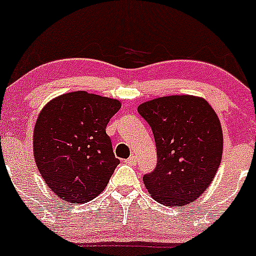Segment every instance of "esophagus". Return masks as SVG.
I'll return each instance as SVG.
<instances>
[{"label": "esophagus", "instance_id": "1", "mask_svg": "<svg viewBox=\"0 0 256 256\" xmlns=\"http://www.w3.org/2000/svg\"><path fill=\"white\" fill-rule=\"evenodd\" d=\"M125 162L128 164H136V162H138V157H136V156H130L128 160H125Z\"/></svg>", "mask_w": 256, "mask_h": 256}]
</instances>
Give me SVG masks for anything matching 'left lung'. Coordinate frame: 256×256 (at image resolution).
Wrapping results in <instances>:
<instances>
[{
  "mask_svg": "<svg viewBox=\"0 0 256 256\" xmlns=\"http://www.w3.org/2000/svg\"><path fill=\"white\" fill-rule=\"evenodd\" d=\"M151 126L157 166L144 176L152 200L182 207L202 196L214 180L223 154L220 121L207 100L170 95L138 105Z\"/></svg>",
  "mask_w": 256,
  "mask_h": 256,
  "instance_id": "1",
  "label": "left lung"
}]
</instances>
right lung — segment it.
Listing matches in <instances>:
<instances>
[{
  "label": "right lung",
  "mask_w": 256,
  "mask_h": 256,
  "mask_svg": "<svg viewBox=\"0 0 256 256\" xmlns=\"http://www.w3.org/2000/svg\"><path fill=\"white\" fill-rule=\"evenodd\" d=\"M120 108L118 100L80 90L54 98L40 112L33 154L59 200L80 204L105 190L120 164L105 128Z\"/></svg>",
  "instance_id": "1"
}]
</instances>
